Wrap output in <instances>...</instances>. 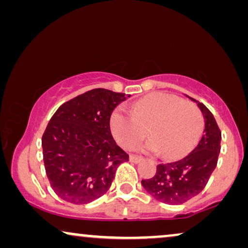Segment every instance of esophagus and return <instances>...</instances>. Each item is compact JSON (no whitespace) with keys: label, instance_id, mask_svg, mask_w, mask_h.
<instances>
[{"label":"esophagus","instance_id":"34e87169","mask_svg":"<svg viewBox=\"0 0 248 248\" xmlns=\"http://www.w3.org/2000/svg\"><path fill=\"white\" fill-rule=\"evenodd\" d=\"M142 160H143V158L137 157V155H130V161L134 162V164H139V162H141Z\"/></svg>","mask_w":248,"mask_h":248}]
</instances>
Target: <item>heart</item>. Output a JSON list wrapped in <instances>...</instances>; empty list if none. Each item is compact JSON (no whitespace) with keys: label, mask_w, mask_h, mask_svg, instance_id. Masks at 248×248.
<instances>
[{"label":"heart","mask_w":248,"mask_h":248,"mask_svg":"<svg viewBox=\"0 0 248 248\" xmlns=\"http://www.w3.org/2000/svg\"><path fill=\"white\" fill-rule=\"evenodd\" d=\"M203 116L193 103L175 94L155 93L131 105V110L117 107L111 113L109 126L113 137L125 149H134L147 135L150 141L142 151L161 154L164 158H182L198 144L203 131Z\"/></svg>","instance_id":"obj_1"}]
</instances>
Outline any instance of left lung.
Wrapping results in <instances>:
<instances>
[{
    "mask_svg": "<svg viewBox=\"0 0 248 248\" xmlns=\"http://www.w3.org/2000/svg\"><path fill=\"white\" fill-rule=\"evenodd\" d=\"M188 98L198 104L204 118V131L199 144L181 160L158 165L154 177L141 182L149 194L170 205L183 204L203 191L220 154L221 132L212 113L203 104Z\"/></svg>",
    "mask_w": 248,
    "mask_h": 248,
    "instance_id": "1",
    "label": "left lung"
}]
</instances>
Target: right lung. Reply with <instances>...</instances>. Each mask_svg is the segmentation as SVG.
<instances>
[{"label": "right lung", "instance_id": "add662e5", "mask_svg": "<svg viewBox=\"0 0 248 248\" xmlns=\"http://www.w3.org/2000/svg\"><path fill=\"white\" fill-rule=\"evenodd\" d=\"M127 94L93 89L63 104L42 139L44 164L54 192L87 204L109 189L117 167L128 161L110 133L109 120Z\"/></svg>", "mask_w": 248, "mask_h": 248}]
</instances>
